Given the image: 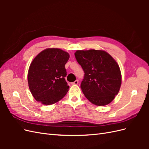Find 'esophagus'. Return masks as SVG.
<instances>
[{
  "mask_svg": "<svg viewBox=\"0 0 149 149\" xmlns=\"http://www.w3.org/2000/svg\"><path fill=\"white\" fill-rule=\"evenodd\" d=\"M78 84V80H76V81H74V82L71 83V84H73V85H76V84Z\"/></svg>",
  "mask_w": 149,
  "mask_h": 149,
  "instance_id": "obj_1",
  "label": "esophagus"
}]
</instances>
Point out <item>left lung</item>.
Returning a JSON list of instances; mask_svg holds the SVG:
<instances>
[{"label":"left lung","mask_w":149,"mask_h":149,"mask_svg":"<svg viewBox=\"0 0 149 149\" xmlns=\"http://www.w3.org/2000/svg\"><path fill=\"white\" fill-rule=\"evenodd\" d=\"M76 59L84 72L81 88L85 97L96 106H106L118 94L122 77L119 65L103 50H77Z\"/></svg>","instance_id":"8db88e82"}]
</instances>
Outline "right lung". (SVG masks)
<instances>
[{"mask_svg":"<svg viewBox=\"0 0 149 149\" xmlns=\"http://www.w3.org/2000/svg\"><path fill=\"white\" fill-rule=\"evenodd\" d=\"M70 55L59 48H47L40 52L30 65L28 83L35 100L51 105L61 100L68 91L65 65Z\"/></svg>","mask_w":149,"mask_h":149,"instance_id":"right-lung-1","label":"right lung"}]
</instances>
